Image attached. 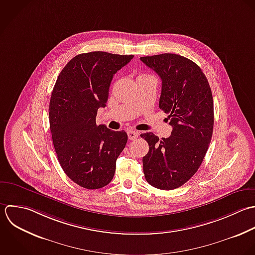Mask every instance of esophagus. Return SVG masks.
I'll return each mask as SVG.
<instances>
[{
	"label": "esophagus",
	"mask_w": 255,
	"mask_h": 255,
	"mask_svg": "<svg viewBox=\"0 0 255 255\" xmlns=\"http://www.w3.org/2000/svg\"><path fill=\"white\" fill-rule=\"evenodd\" d=\"M127 134H128V138L130 140H136L138 138V136H139V133L134 131V130H128Z\"/></svg>",
	"instance_id": "esophagus-1"
}]
</instances>
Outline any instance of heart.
<instances>
[{"label":"heart","mask_w":255,"mask_h":255,"mask_svg":"<svg viewBox=\"0 0 255 255\" xmlns=\"http://www.w3.org/2000/svg\"><path fill=\"white\" fill-rule=\"evenodd\" d=\"M140 76H143V75H140Z\"/></svg>","instance_id":"1"}]
</instances>
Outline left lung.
Masks as SVG:
<instances>
[{"mask_svg": "<svg viewBox=\"0 0 255 255\" xmlns=\"http://www.w3.org/2000/svg\"><path fill=\"white\" fill-rule=\"evenodd\" d=\"M140 59L162 80L159 107L173 127L169 138L141 134L149 152L143 157L146 181L160 190H174L188 182L200 168L212 140L214 99L206 75L191 59L175 53Z\"/></svg>", "mask_w": 255, "mask_h": 255, "instance_id": "left-lung-1", "label": "left lung"}]
</instances>
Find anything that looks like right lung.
<instances>
[{"mask_svg": "<svg viewBox=\"0 0 255 255\" xmlns=\"http://www.w3.org/2000/svg\"><path fill=\"white\" fill-rule=\"evenodd\" d=\"M132 58L105 51L81 53L67 62L54 84L49 102L53 146L66 176L82 188L107 186L126 146V132L96 125V116L106 106L113 75Z\"/></svg>", "mask_w": 255, "mask_h": 255, "instance_id": "right-lung-1", "label": "right lung"}]
</instances>
